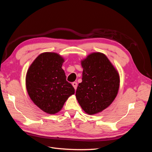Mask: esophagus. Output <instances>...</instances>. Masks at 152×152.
<instances>
[{
    "mask_svg": "<svg viewBox=\"0 0 152 152\" xmlns=\"http://www.w3.org/2000/svg\"><path fill=\"white\" fill-rule=\"evenodd\" d=\"M72 86H73V87H74V89H76L77 87V82H73V83H72Z\"/></svg>",
    "mask_w": 152,
    "mask_h": 152,
    "instance_id": "1",
    "label": "esophagus"
}]
</instances>
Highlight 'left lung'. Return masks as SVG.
<instances>
[{
  "label": "left lung",
  "instance_id": "left-lung-1",
  "mask_svg": "<svg viewBox=\"0 0 152 152\" xmlns=\"http://www.w3.org/2000/svg\"><path fill=\"white\" fill-rule=\"evenodd\" d=\"M82 82L76 91L82 108L89 115L103 111L115 98L120 79L117 71L104 54L94 53L81 61Z\"/></svg>",
  "mask_w": 152,
  "mask_h": 152
}]
</instances>
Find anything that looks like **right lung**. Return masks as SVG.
<instances>
[{
	"label": "right lung",
	"mask_w": 152,
	"mask_h": 152,
	"mask_svg": "<svg viewBox=\"0 0 152 152\" xmlns=\"http://www.w3.org/2000/svg\"><path fill=\"white\" fill-rule=\"evenodd\" d=\"M63 62L59 54L44 53L35 59L26 73V86L30 98L49 114L60 111L69 96L75 93L61 68Z\"/></svg>",
	"instance_id": "right-lung-1"
}]
</instances>
